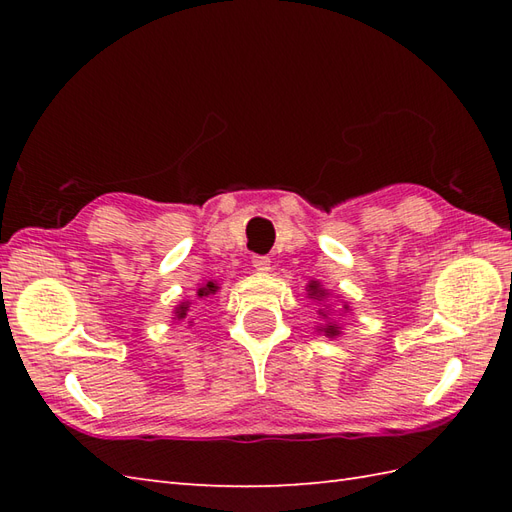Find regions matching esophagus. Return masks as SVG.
<instances>
[{
	"label": "esophagus",
	"mask_w": 512,
	"mask_h": 512,
	"mask_svg": "<svg viewBox=\"0 0 512 512\" xmlns=\"http://www.w3.org/2000/svg\"><path fill=\"white\" fill-rule=\"evenodd\" d=\"M253 268L259 273H268L270 270V257L266 255H253Z\"/></svg>",
	"instance_id": "esophagus-1"
}]
</instances>
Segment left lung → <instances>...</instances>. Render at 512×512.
I'll return each mask as SVG.
<instances>
[{"mask_svg":"<svg viewBox=\"0 0 512 512\" xmlns=\"http://www.w3.org/2000/svg\"><path fill=\"white\" fill-rule=\"evenodd\" d=\"M308 297H310V299H317V301H323L325 297H328V290H323V288L317 284V281H312V284L308 286ZM343 310H350V308H347V303H343ZM319 314H321L323 319L328 317V314H325L323 310H319ZM321 332H323L325 336H328V339H334V336L341 334V328H339V325H336V323H325L323 328H321Z\"/></svg>","mask_w":512,"mask_h":512,"instance_id":"1","label":"left lung"}]
</instances>
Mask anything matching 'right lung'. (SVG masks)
<instances>
[{
    "mask_svg": "<svg viewBox=\"0 0 512 512\" xmlns=\"http://www.w3.org/2000/svg\"><path fill=\"white\" fill-rule=\"evenodd\" d=\"M217 290H220V286H217L215 281H206V284H204L202 288H198V297H200V299H204V297H209V295H215ZM189 308H191V303H189V301H182L180 306L176 308V312H173V314H176V317H173V319H178V321H180V319L187 317Z\"/></svg>",
    "mask_w": 512,
    "mask_h": 512,
    "instance_id": "1",
    "label": "right lung"
}]
</instances>
